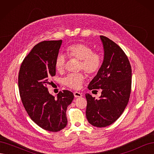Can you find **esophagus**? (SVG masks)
Returning <instances> with one entry per match:
<instances>
[{
	"instance_id": "34e87169",
	"label": "esophagus",
	"mask_w": 154,
	"mask_h": 154,
	"mask_svg": "<svg viewBox=\"0 0 154 154\" xmlns=\"http://www.w3.org/2000/svg\"><path fill=\"white\" fill-rule=\"evenodd\" d=\"M74 96L75 97H82V94L80 92H74Z\"/></svg>"
}]
</instances>
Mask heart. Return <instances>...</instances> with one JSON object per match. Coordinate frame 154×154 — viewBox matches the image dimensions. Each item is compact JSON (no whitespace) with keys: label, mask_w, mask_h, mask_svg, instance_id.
Instances as JSON below:
<instances>
[{"label":"heart","mask_w":154,"mask_h":154,"mask_svg":"<svg viewBox=\"0 0 154 154\" xmlns=\"http://www.w3.org/2000/svg\"><path fill=\"white\" fill-rule=\"evenodd\" d=\"M68 57L71 59L80 60V67L88 74H94L100 69L103 58L101 53L93 51L91 46L85 44L78 43L71 45L67 49ZM66 58L65 56L59 54L55 60V69L58 72H63L66 67ZM85 76L83 74H70L64 79L65 85L72 88L79 89Z\"/></svg>","instance_id":"obj_1"}]
</instances>
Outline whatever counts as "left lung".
Returning <instances> with one entry per match:
<instances>
[{"label":"left lung","mask_w":154,"mask_h":154,"mask_svg":"<svg viewBox=\"0 0 154 154\" xmlns=\"http://www.w3.org/2000/svg\"><path fill=\"white\" fill-rule=\"evenodd\" d=\"M104 58L88 89L102 90L99 100L86 94V117L96 127H105L114 123L122 114L129 101L132 85V69L127 55L114 42L100 36Z\"/></svg>","instance_id":"8db88e82"}]
</instances>
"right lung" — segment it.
Wrapping results in <instances>:
<instances>
[{
    "mask_svg": "<svg viewBox=\"0 0 154 154\" xmlns=\"http://www.w3.org/2000/svg\"><path fill=\"white\" fill-rule=\"evenodd\" d=\"M62 40L43 41L35 45L23 60L18 73V88L26 112L40 127L50 132H58L66 127V110L74 94L64 90L57 98L47 88L55 76L54 63Z\"/></svg>",
    "mask_w": 154,
    "mask_h": 154,
    "instance_id": "add662e5",
    "label": "right lung"
}]
</instances>
